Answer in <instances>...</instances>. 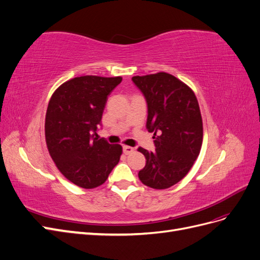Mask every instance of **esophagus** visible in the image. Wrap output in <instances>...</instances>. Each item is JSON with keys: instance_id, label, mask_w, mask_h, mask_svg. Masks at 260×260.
Listing matches in <instances>:
<instances>
[{"instance_id": "esophagus-1", "label": "esophagus", "mask_w": 260, "mask_h": 260, "mask_svg": "<svg viewBox=\"0 0 260 260\" xmlns=\"http://www.w3.org/2000/svg\"><path fill=\"white\" fill-rule=\"evenodd\" d=\"M122 149H123V153H124L125 155H129V154H132L133 152H135V148L131 147V146H127V145L123 146Z\"/></svg>"}]
</instances>
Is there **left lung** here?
I'll return each instance as SVG.
<instances>
[{
	"label": "left lung",
	"instance_id": "obj_1",
	"mask_svg": "<svg viewBox=\"0 0 260 260\" xmlns=\"http://www.w3.org/2000/svg\"><path fill=\"white\" fill-rule=\"evenodd\" d=\"M132 81L146 100V129L154 132L156 147L154 152L138 148L146 159L139 179L164 190L182 180L200 155L203 120L199 102L190 86L167 73L135 76Z\"/></svg>",
	"mask_w": 260,
	"mask_h": 260
}]
</instances>
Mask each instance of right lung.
<instances>
[{"instance_id": "right-lung-1", "label": "right lung", "mask_w": 260, "mask_h": 260, "mask_svg": "<svg viewBox=\"0 0 260 260\" xmlns=\"http://www.w3.org/2000/svg\"><path fill=\"white\" fill-rule=\"evenodd\" d=\"M121 77L81 76L53 93L45 116V141L62 176L83 188L103 184L122 147L100 139L98 128L109 95Z\"/></svg>"}]
</instances>
